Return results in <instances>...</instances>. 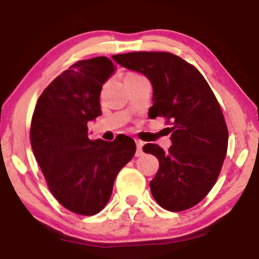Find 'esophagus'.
Masks as SVG:
<instances>
[{
  "mask_svg": "<svg viewBox=\"0 0 259 259\" xmlns=\"http://www.w3.org/2000/svg\"><path fill=\"white\" fill-rule=\"evenodd\" d=\"M136 146H137V150H136V157H141L143 154V142L141 141H136Z\"/></svg>",
  "mask_w": 259,
  "mask_h": 259,
  "instance_id": "esophagus-1",
  "label": "esophagus"
}]
</instances>
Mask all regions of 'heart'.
Instances as JSON below:
<instances>
[{
  "label": "heart",
  "mask_w": 259,
  "mask_h": 259,
  "mask_svg": "<svg viewBox=\"0 0 259 259\" xmlns=\"http://www.w3.org/2000/svg\"><path fill=\"white\" fill-rule=\"evenodd\" d=\"M137 76H140V75H137V74H128L125 76V79L126 78H137Z\"/></svg>",
  "instance_id": "heart-1"
}]
</instances>
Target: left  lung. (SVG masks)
<instances>
[{
	"instance_id": "left-lung-1",
	"label": "left lung",
	"mask_w": 259,
	"mask_h": 259,
	"mask_svg": "<svg viewBox=\"0 0 259 259\" xmlns=\"http://www.w3.org/2000/svg\"><path fill=\"white\" fill-rule=\"evenodd\" d=\"M114 59L150 80L149 115L172 123L168 152L151 143L143 146L159 160L150 181L152 196L169 211L195 206L215 185L228 148V129L213 91L198 69L172 53L130 52Z\"/></svg>"
}]
</instances>
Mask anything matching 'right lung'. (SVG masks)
Masks as SVG:
<instances>
[{
	"instance_id": "obj_1",
	"label": "right lung",
	"mask_w": 259,
	"mask_h": 259,
	"mask_svg": "<svg viewBox=\"0 0 259 259\" xmlns=\"http://www.w3.org/2000/svg\"><path fill=\"white\" fill-rule=\"evenodd\" d=\"M115 69L107 57L72 65L41 93L31 121V146L50 191L80 215L106 207L117 173L136 152L124 135L113 142L88 138L87 123L101 115L100 93Z\"/></svg>"
}]
</instances>
